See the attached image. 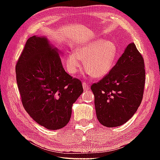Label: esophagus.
<instances>
[{"mask_svg": "<svg viewBox=\"0 0 160 160\" xmlns=\"http://www.w3.org/2000/svg\"><path fill=\"white\" fill-rule=\"evenodd\" d=\"M82 86H83L84 91H88L89 89V86L88 85V84L85 82H82Z\"/></svg>", "mask_w": 160, "mask_h": 160, "instance_id": "1", "label": "esophagus"}]
</instances>
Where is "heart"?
Returning <instances> with one entry per match:
<instances>
[{"mask_svg":"<svg viewBox=\"0 0 160 160\" xmlns=\"http://www.w3.org/2000/svg\"><path fill=\"white\" fill-rule=\"evenodd\" d=\"M117 47L113 42L96 39L75 49V53L66 57V67L70 74L75 75L82 66L84 60L87 73L94 78L106 76L113 68L117 56Z\"/></svg>","mask_w":160,"mask_h":160,"instance_id":"b5f03b06","label":"heart"}]
</instances>
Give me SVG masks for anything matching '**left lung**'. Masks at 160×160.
<instances>
[{
  "instance_id": "8db88e82",
  "label": "left lung",
  "mask_w": 160,
  "mask_h": 160,
  "mask_svg": "<svg viewBox=\"0 0 160 160\" xmlns=\"http://www.w3.org/2000/svg\"><path fill=\"white\" fill-rule=\"evenodd\" d=\"M144 84L143 57L131 43L110 72L91 87L98 121L107 127L125 124L140 107Z\"/></svg>"
}]
</instances>
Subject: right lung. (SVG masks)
Here are the masks:
<instances>
[{"label":"right lung","instance_id":"add662e5","mask_svg":"<svg viewBox=\"0 0 160 160\" xmlns=\"http://www.w3.org/2000/svg\"><path fill=\"white\" fill-rule=\"evenodd\" d=\"M60 53L46 37L33 36L27 41L16 66L24 108L49 130L68 124L72 105L83 92L81 81L64 71Z\"/></svg>","mask_w":160,"mask_h":160}]
</instances>
